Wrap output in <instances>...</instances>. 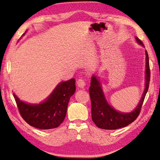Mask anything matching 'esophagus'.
Wrapping results in <instances>:
<instances>
[{
  "label": "esophagus",
  "mask_w": 160,
  "mask_h": 160,
  "mask_svg": "<svg viewBox=\"0 0 160 160\" xmlns=\"http://www.w3.org/2000/svg\"><path fill=\"white\" fill-rule=\"evenodd\" d=\"M77 85L78 87H79V88H84V87L85 86V80L82 79V78H81V79H78L77 81Z\"/></svg>",
  "instance_id": "obj_1"
}]
</instances>
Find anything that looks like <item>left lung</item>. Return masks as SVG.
I'll list each match as a JSON object with an SVG mask.
<instances>
[{"instance_id":"1","label":"left lung","mask_w":160,"mask_h":160,"mask_svg":"<svg viewBox=\"0 0 160 160\" xmlns=\"http://www.w3.org/2000/svg\"><path fill=\"white\" fill-rule=\"evenodd\" d=\"M135 39L140 45L144 47L143 43L138 38L135 37ZM145 88L138 104L131 112L124 113L118 112L110 106L105 97L98 77L94 75H92L89 92H90L92 104V118L98 128L106 130L121 128L129 125L138 118L145 95L148 92L150 79V65H149V57L147 51H145Z\"/></svg>"}]
</instances>
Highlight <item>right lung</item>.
Segmentation results:
<instances>
[{"label":"right lung","instance_id":"right-lung-1","mask_svg":"<svg viewBox=\"0 0 160 160\" xmlns=\"http://www.w3.org/2000/svg\"><path fill=\"white\" fill-rule=\"evenodd\" d=\"M75 90V80L72 78L61 82L39 104H28L20 100L15 93L13 96L22 117L29 125L39 129H51L57 128L63 121L70 98Z\"/></svg>","mask_w":160,"mask_h":160}]
</instances>
